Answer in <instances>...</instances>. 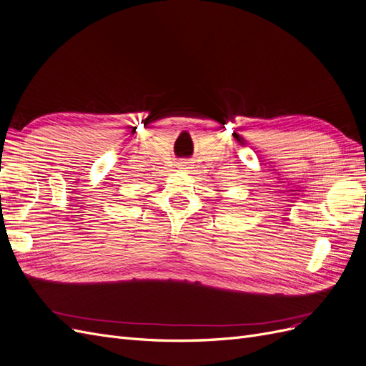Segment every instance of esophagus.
Returning a JSON list of instances; mask_svg holds the SVG:
<instances>
[{"instance_id": "1", "label": "esophagus", "mask_w": 366, "mask_h": 366, "mask_svg": "<svg viewBox=\"0 0 366 366\" xmlns=\"http://www.w3.org/2000/svg\"><path fill=\"white\" fill-rule=\"evenodd\" d=\"M191 163L189 162H179L177 163V169H180V171H187V169H191Z\"/></svg>"}]
</instances>
